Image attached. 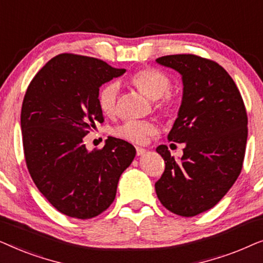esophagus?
<instances>
[{"instance_id": "34e87169", "label": "esophagus", "mask_w": 263, "mask_h": 263, "mask_svg": "<svg viewBox=\"0 0 263 263\" xmlns=\"http://www.w3.org/2000/svg\"><path fill=\"white\" fill-rule=\"evenodd\" d=\"M146 153V149L142 148V147H136V154L138 156H142V154Z\"/></svg>"}]
</instances>
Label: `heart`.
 <instances>
[{"label": "heart", "mask_w": 263, "mask_h": 263, "mask_svg": "<svg viewBox=\"0 0 263 263\" xmlns=\"http://www.w3.org/2000/svg\"><path fill=\"white\" fill-rule=\"evenodd\" d=\"M132 85L143 95L154 100L156 109L165 116L175 112L177 100L170 92L171 78L164 70L147 67L135 71L130 77ZM120 100V85L110 81L99 89L98 104L100 110L107 116L117 112ZM158 127L152 121H129L115 129V135L133 143H143L148 135L157 133Z\"/></svg>", "instance_id": "obj_1"}]
</instances>
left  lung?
Segmentation results:
<instances>
[{
  "label": "left lung",
  "instance_id": "8db88e82",
  "mask_svg": "<svg viewBox=\"0 0 263 263\" xmlns=\"http://www.w3.org/2000/svg\"><path fill=\"white\" fill-rule=\"evenodd\" d=\"M157 63L182 75V104L167 139L185 146L179 160L165 145L157 147L165 170L156 193L172 213L194 217L214 207L242 171L246 106L235 81L214 61L184 53L159 57Z\"/></svg>",
  "mask_w": 263,
  "mask_h": 263
}]
</instances>
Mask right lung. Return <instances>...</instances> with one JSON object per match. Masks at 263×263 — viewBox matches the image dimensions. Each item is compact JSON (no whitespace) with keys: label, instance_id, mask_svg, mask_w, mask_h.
Wrapping results in <instances>:
<instances>
[{"label":"right lung","instance_id":"right-lung-1","mask_svg":"<svg viewBox=\"0 0 263 263\" xmlns=\"http://www.w3.org/2000/svg\"><path fill=\"white\" fill-rule=\"evenodd\" d=\"M124 73L95 57L61 53L27 87L21 130L28 172L46 200L68 217L89 219L107 210L136 154L134 146L116 138L102 149L88 151L84 143L97 122H104L99 87Z\"/></svg>","mask_w":263,"mask_h":263}]
</instances>
